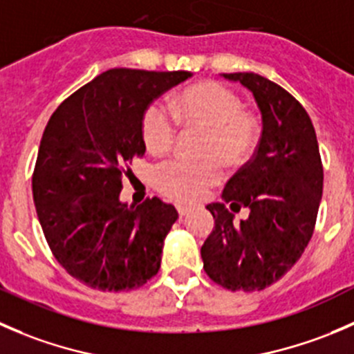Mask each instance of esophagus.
I'll return each instance as SVG.
<instances>
[{
	"label": "esophagus",
	"mask_w": 354,
	"mask_h": 354,
	"mask_svg": "<svg viewBox=\"0 0 354 354\" xmlns=\"http://www.w3.org/2000/svg\"><path fill=\"white\" fill-rule=\"evenodd\" d=\"M177 212H178V215H180V216H185L189 212H191V208H189V206L178 205V206H177Z\"/></svg>",
	"instance_id": "obj_1"
}]
</instances>
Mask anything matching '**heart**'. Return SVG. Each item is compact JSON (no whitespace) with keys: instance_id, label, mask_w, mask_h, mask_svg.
<instances>
[{"instance_id":"obj_1","label":"heart","mask_w":354,"mask_h":354,"mask_svg":"<svg viewBox=\"0 0 354 354\" xmlns=\"http://www.w3.org/2000/svg\"><path fill=\"white\" fill-rule=\"evenodd\" d=\"M174 120L182 129L205 132L198 148L199 162H170L155 176L156 189L178 203H196L223 178V165L243 167L260 142L261 127L254 115L243 110L239 94L215 80L192 84L170 100ZM146 149L163 156L174 148L177 129L160 106L146 108L141 118Z\"/></svg>"}]
</instances>
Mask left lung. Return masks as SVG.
Returning <instances> with one entry per match:
<instances>
[{"instance_id": "obj_1", "label": "left lung", "mask_w": 354, "mask_h": 354, "mask_svg": "<svg viewBox=\"0 0 354 354\" xmlns=\"http://www.w3.org/2000/svg\"><path fill=\"white\" fill-rule=\"evenodd\" d=\"M223 77L253 93L263 131L253 158L225 184L223 203L206 206L215 227L201 246L203 268L230 291H261L288 274L310 243L324 167L313 124L295 96L253 72ZM241 207L250 216L237 224L232 212Z\"/></svg>"}]
</instances>
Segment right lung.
<instances>
[{"instance_id": "1", "label": "right lung", "mask_w": 354, "mask_h": 354, "mask_svg": "<svg viewBox=\"0 0 354 354\" xmlns=\"http://www.w3.org/2000/svg\"><path fill=\"white\" fill-rule=\"evenodd\" d=\"M191 72L111 68L66 97L41 139L32 196L58 263L100 291H131L155 277L178 218L160 198L127 206L122 177L146 146L141 118Z\"/></svg>"}]
</instances>
